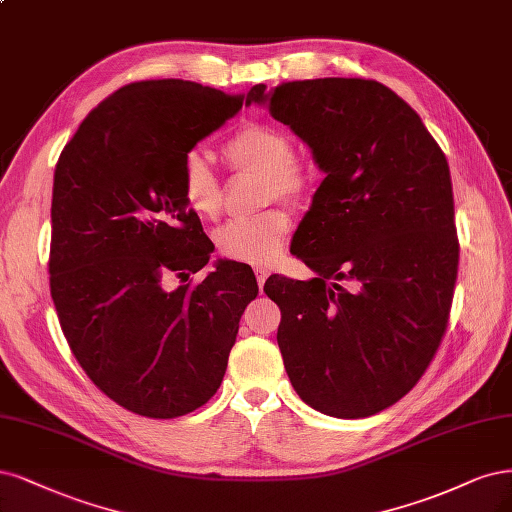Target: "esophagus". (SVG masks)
<instances>
[{
    "instance_id": "1",
    "label": "esophagus",
    "mask_w": 512,
    "mask_h": 512,
    "mask_svg": "<svg viewBox=\"0 0 512 512\" xmlns=\"http://www.w3.org/2000/svg\"><path fill=\"white\" fill-rule=\"evenodd\" d=\"M254 273H256L258 288H260V292H262V288H264V281H267V277H269V271H267V269H256Z\"/></svg>"
}]
</instances>
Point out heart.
I'll list each match as a JSON object with an SVG mask.
<instances>
[{
    "mask_svg": "<svg viewBox=\"0 0 512 512\" xmlns=\"http://www.w3.org/2000/svg\"><path fill=\"white\" fill-rule=\"evenodd\" d=\"M228 167L260 175V199L288 205L303 203L311 190L309 165L294 154V137L277 125L250 120L239 127L222 148ZM180 190L186 207L201 220L218 218L222 209V186L218 175L199 152H188L182 161ZM290 233V214L269 207L252 218H235L222 224L216 235L218 252L235 262L269 264L284 250Z\"/></svg>",
    "mask_w": 512,
    "mask_h": 512,
    "instance_id": "1",
    "label": "heart"
}]
</instances>
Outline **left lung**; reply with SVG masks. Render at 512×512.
I'll use <instances>...</instances> for the list:
<instances>
[{
    "instance_id": "1",
    "label": "left lung",
    "mask_w": 512,
    "mask_h": 512,
    "mask_svg": "<svg viewBox=\"0 0 512 512\" xmlns=\"http://www.w3.org/2000/svg\"><path fill=\"white\" fill-rule=\"evenodd\" d=\"M252 101L326 173L292 239L317 277L264 284L286 373L315 411L375 415L413 390L447 332L460 241L445 152L377 80L256 84Z\"/></svg>"
}]
</instances>
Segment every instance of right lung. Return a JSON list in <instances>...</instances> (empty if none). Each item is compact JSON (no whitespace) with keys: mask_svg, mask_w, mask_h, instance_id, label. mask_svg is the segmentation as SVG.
<instances>
[{"mask_svg":"<svg viewBox=\"0 0 512 512\" xmlns=\"http://www.w3.org/2000/svg\"><path fill=\"white\" fill-rule=\"evenodd\" d=\"M245 95L188 80H142L91 110L52 186L50 294L78 364L131 413L173 419L218 392L256 277L222 262L182 201L184 156ZM181 286L170 290V281Z\"/></svg>","mask_w":512,"mask_h":512,"instance_id":"1","label":"right lung"}]
</instances>
